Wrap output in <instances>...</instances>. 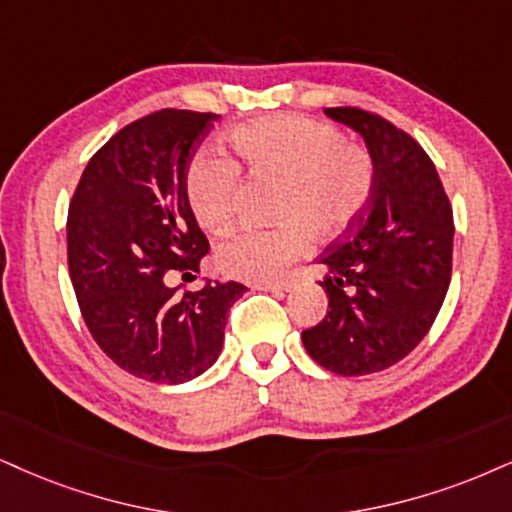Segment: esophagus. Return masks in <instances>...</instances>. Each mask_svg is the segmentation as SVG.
<instances>
[{
	"label": "esophagus",
	"instance_id": "esophagus-1",
	"mask_svg": "<svg viewBox=\"0 0 512 512\" xmlns=\"http://www.w3.org/2000/svg\"><path fill=\"white\" fill-rule=\"evenodd\" d=\"M289 287H292V282H287V280H282V282H256V285H251V289H261V292H273V294H285Z\"/></svg>",
	"mask_w": 512,
	"mask_h": 512
}]
</instances>
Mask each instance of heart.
<instances>
[{
    "instance_id": "obj_1",
    "label": "heart",
    "mask_w": 512,
    "mask_h": 512,
    "mask_svg": "<svg viewBox=\"0 0 512 512\" xmlns=\"http://www.w3.org/2000/svg\"><path fill=\"white\" fill-rule=\"evenodd\" d=\"M230 147L254 178L282 180L275 218L282 225L239 227L216 246L220 273L249 282L280 277L318 239H337L363 216L375 189V163L358 144L344 142L342 130L308 116H273L237 125ZM237 163L201 151L187 170L189 211L206 230H218L235 216Z\"/></svg>"
}]
</instances>
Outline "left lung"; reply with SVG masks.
<instances>
[{
	"mask_svg": "<svg viewBox=\"0 0 512 512\" xmlns=\"http://www.w3.org/2000/svg\"><path fill=\"white\" fill-rule=\"evenodd\" d=\"M325 113L365 140L375 189L344 242L320 258L330 304L301 339L325 370L358 377L399 363L430 332L451 282L453 211L432 159L408 132L353 106Z\"/></svg>",
	"mask_w": 512,
	"mask_h": 512,
	"instance_id": "1",
	"label": "left lung"
}]
</instances>
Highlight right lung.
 <instances>
[{
  "instance_id": "1",
  "label": "right lung",
  "mask_w": 512,
  "mask_h": 512,
  "mask_svg": "<svg viewBox=\"0 0 512 512\" xmlns=\"http://www.w3.org/2000/svg\"><path fill=\"white\" fill-rule=\"evenodd\" d=\"M216 118L163 109L125 125L87 163L68 206V270L87 330L147 382L182 384L211 368L246 292L239 282L185 294L168 285V270L199 273L208 254L185 182Z\"/></svg>"
}]
</instances>
